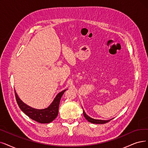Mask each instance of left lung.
<instances>
[{"label": "left lung", "mask_w": 148, "mask_h": 148, "mask_svg": "<svg viewBox=\"0 0 148 148\" xmlns=\"http://www.w3.org/2000/svg\"><path fill=\"white\" fill-rule=\"evenodd\" d=\"M83 114H84V117L86 119V120H88V121H89L92 123H94V124H104V123H106L109 122V121H110L111 120H95V119H92V118L88 116L86 113L83 110Z\"/></svg>", "instance_id": "1"}]
</instances>
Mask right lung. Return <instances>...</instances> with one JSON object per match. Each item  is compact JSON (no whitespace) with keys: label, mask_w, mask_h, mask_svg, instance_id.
<instances>
[{"label":"right lung","mask_w":148,"mask_h":148,"mask_svg":"<svg viewBox=\"0 0 148 148\" xmlns=\"http://www.w3.org/2000/svg\"><path fill=\"white\" fill-rule=\"evenodd\" d=\"M66 90H64L59 93L53 101L49 108L44 109H36L32 108L23 103L17 96L15 92V97L19 107L24 113L32 120L40 123H49L53 121L58 114L59 105L62 95Z\"/></svg>","instance_id":"right-lung-1"}]
</instances>
